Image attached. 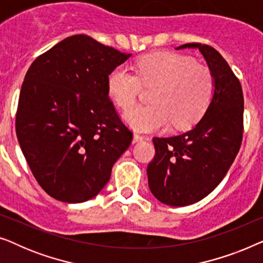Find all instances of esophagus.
Returning <instances> with one entry per match:
<instances>
[{"instance_id":"34e87169","label":"esophagus","mask_w":263,"mask_h":263,"mask_svg":"<svg viewBox=\"0 0 263 263\" xmlns=\"http://www.w3.org/2000/svg\"><path fill=\"white\" fill-rule=\"evenodd\" d=\"M145 140V136L142 135H139V134H134V136H133V143H138V142H141Z\"/></svg>"}]
</instances>
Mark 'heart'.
<instances>
[{
  "label": "heart",
  "mask_w": 263,
  "mask_h": 263,
  "mask_svg": "<svg viewBox=\"0 0 263 263\" xmlns=\"http://www.w3.org/2000/svg\"><path fill=\"white\" fill-rule=\"evenodd\" d=\"M134 71L116 67L107 77V92L122 109L136 101L141 82L157 84L153 104L137 106L123 114L125 124L138 132L184 128L202 116L214 93V79L206 66L177 52H156L143 56Z\"/></svg>",
  "instance_id": "1"
}]
</instances>
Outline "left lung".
<instances>
[{"mask_svg":"<svg viewBox=\"0 0 263 263\" xmlns=\"http://www.w3.org/2000/svg\"><path fill=\"white\" fill-rule=\"evenodd\" d=\"M199 49L214 79V93L201 120L188 132L153 138L156 157L147 166L148 186L157 200L183 207L199 202L217 188L238 153L243 135L242 86L228 62L212 46Z\"/></svg>","mask_w":263,"mask_h":263,"instance_id":"8db88e82","label":"left lung"}]
</instances>
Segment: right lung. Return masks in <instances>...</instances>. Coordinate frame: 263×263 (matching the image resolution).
Segmentation results:
<instances>
[{"label": "right lung", "instance_id": "obj_1", "mask_svg": "<svg viewBox=\"0 0 263 263\" xmlns=\"http://www.w3.org/2000/svg\"><path fill=\"white\" fill-rule=\"evenodd\" d=\"M130 56L75 34L28 68L16 136L34 178L53 199L80 203L98 195L132 143L107 92L109 74Z\"/></svg>", "mask_w": 263, "mask_h": 263}]
</instances>
